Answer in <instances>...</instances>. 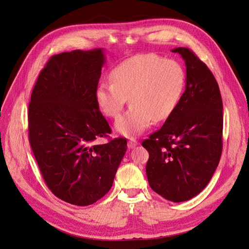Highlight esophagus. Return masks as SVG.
<instances>
[{
  "mask_svg": "<svg viewBox=\"0 0 249 249\" xmlns=\"http://www.w3.org/2000/svg\"><path fill=\"white\" fill-rule=\"evenodd\" d=\"M138 141H136L135 139H132V138H130L129 140H128V143H127V145H128V148H129V149H132V148H134V147H136V146H138Z\"/></svg>",
  "mask_w": 249,
  "mask_h": 249,
  "instance_id": "esophagus-1",
  "label": "esophagus"
}]
</instances>
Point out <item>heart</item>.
<instances>
[{"label":"heart","mask_w":249,"mask_h":249,"mask_svg":"<svg viewBox=\"0 0 249 249\" xmlns=\"http://www.w3.org/2000/svg\"><path fill=\"white\" fill-rule=\"evenodd\" d=\"M110 82H101L96 101L107 117L117 118L128 97L131 103L116 122L117 131L133 136L154 122L164 121L178 107L185 88L186 74L181 64L155 53L136 54L111 70Z\"/></svg>","instance_id":"obj_1"}]
</instances>
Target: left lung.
I'll return each instance as SVG.
<instances>
[{
  "label": "left lung",
  "mask_w": 249,
  "mask_h": 249,
  "mask_svg": "<svg viewBox=\"0 0 249 249\" xmlns=\"http://www.w3.org/2000/svg\"><path fill=\"white\" fill-rule=\"evenodd\" d=\"M186 66L178 107L159 130L142 142L151 188L174 203L197 196L210 182L222 151V100L212 72L186 47L172 51Z\"/></svg>",
  "instance_id": "left-lung-1"
}]
</instances>
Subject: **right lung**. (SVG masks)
<instances>
[{
  "mask_svg": "<svg viewBox=\"0 0 249 249\" xmlns=\"http://www.w3.org/2000/svg\"><path fill=\"white\" fill-rule=\"evenodd\" d=\"M102 49L53 55L40 72L29 104V140L46 185L76 206H89L113 186L126 139L103 145L110 133L96 101Z\"/></svg>",
  "mask_w": 249,
  "mask_h": 249,
  "instance_id": "add662e5",
  "label": "right lung"
}]
</instances>
